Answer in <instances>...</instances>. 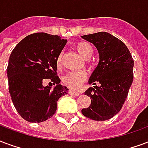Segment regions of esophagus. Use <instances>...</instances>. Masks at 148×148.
<instances>
[{
    "instance_id": "esophagus-1",
    "label": "esophagus",
    "mask_w": 148,
    "mask_h": 148,
    "mask_svg": "<svg viewBox=\"0 0 148 148\" xmlns=\"http://www.w3.org/2000/svg\"><path fill=\"white\" fill-rule=\"evenodd\" d=\"M69 94H71V95H75V96H78V95H79V94H80L79 93V92H75V91L71 90L69 91Z\"/></svg>"
}]
</instances>
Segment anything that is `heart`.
Listing matches in <instances>:
<instances>
[{
	"label": "heart",
	"instance_id": "obj_1",
	"mask_svg": "<svg viewBox=\"0 0 148 148\" xmlns=\"http://www.w3.org/2000/svg\"><path fill=\"white\" fill-rule=\"evenodd\" d=\"M76 51L79 53L81 56L84 58H89L93 54L94 50L90 44L85 41H79L75 44ZM62 54L58 56L57 64L58 65L62 63ZM87 78V74L84 71H73L69 72L65 74L62 78V83L65 86L73 90H78L80 88L81 85L83 84Z\"/></svg>",
	"mask_w": 148,
	"mask_h": 148
}]
</instances>
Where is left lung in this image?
<instances>
[{
  "label": "left lung",
  "instance_id": "left-lung-1",
  "mask_svg": "<svg viewBox=\"0 0 148 148\" xmlns=\"http://www.w3.org/2000/svg\"><path fill=\"white\" fill-rule=\"evenodd\" d=\"M82 37L94 44L100 55L89 83L101 84L85 91L91 103L82 109V113L93 120H107L120 111L128 96L133 80L134 62L125 44L110 33L99 32Z\"/></svg>",
  "mask_w": 148,
  "mask_h": 148
}]
</instances>
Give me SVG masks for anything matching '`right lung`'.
I'll use <instances>...</instances> for the list:
<instances>
[{
	"mask_svg": "<svg viewBox=\"0 0 148 148\" xmlns=\"http://www.w3.org/2000/svg\"><path fill=\"white\" fill-rule=\"evenodd\" d=\"M66 39L36 33L22 40L10 55L7 75L12 101L21 117L29 123H41L54 115L60 97L69 89L60 84L57 58ZM45 79L56 86L44 87Z\"/></svg>",
	"mask_w": 148,
	"mask_h": 148,
	"instance_id": "obj_1",
	"label": "right lung"
}]
</instances>
